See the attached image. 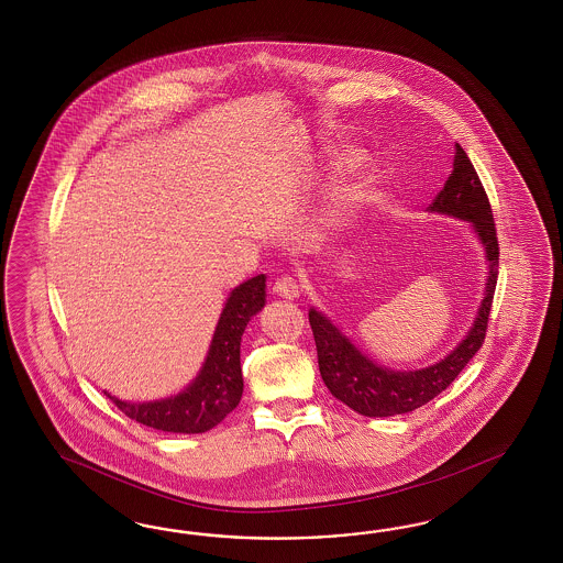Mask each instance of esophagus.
I'll list each match as a JSON object with an SVG mask.
<instances>
[{
    "label": "esophagus",
    "mask_w": 563,
    "mask_h": 563,
    "mask_svg": "<svg viewBox=\"0 0 563 563\" xmlns=\"http://www.w3.org/2000/svg\"><path fill=\"white\" fill-rule=\"evenodd\" d=\"M273 292L276 295V297H280V299L295 301V299H299L301 289H299V285H297V283H295L290 276H285V278H278V280L274 283Z\"/></svg>",
    "instance_id": "34e87169"
}]
</instances>
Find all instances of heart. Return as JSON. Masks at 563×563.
<instances>
[{
    "mask_svg": "<svg viewBox=\"0 0 563 563\" xmlns=\"http://www.w3.org/2000/svg\"><path fill=\"white\" fill-rule=\"evenodd\" d=\"M357 158V154L342 153L339 154L341 163H353ZM384 188V170L375 165L365 167L361 170L355 184H351L349 188L344 189L341 194V210L351 212L358 206L369 205L374 202L375 198L379 196V191Z\"/></svg>",
    "mask_w": 563,
    "mask_h": 563,
    "instance_id": "heart-1",
    "label": "heart"
}]
</instances>
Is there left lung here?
Instances as JSON below:
<instances>
[{
	"mask_svg": "<svg viewBox=\"0 0 563 563\" xmlns=\"http://www.w3.org/2000/svg\"><path fill=\"white\" fill-rule=\"evenodd\" d=\"M429 210L471 222L487 260V283L477 318L466 336L454 346V351L423 369H388L363 355L322 311L313 307L309 309V325L316 339L318 365L328 390L346 407L365 417H393L423 407L459 377L485 342L497 285L499 245L489 198L461 144H456L452 173L443 184L442 191L435 196L433 205H429Z\"/></svg>",
	"mask_w": 563,
	"mask_h": 563,
	"instance_id": "left-lung-1",
	"label": "left lung"
}]
</instances>
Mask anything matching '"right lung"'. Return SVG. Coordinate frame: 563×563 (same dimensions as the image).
Masks as SVG:
<instances>
[{
    "label": "right lung",
    "mask_w": 563,
    "mask_h": 563,
    "mask_svg": "<svg viewBox=\"0 0 563 563\" xmlns=\"http://www.w3.org/2000/svg\"><path fill=\"white\" fill-rule=\"evenodd\" d=\"M266 306V276L257 274L231 290L222 307L200 374L186 390L153 402H128L109 393L113 405L142 426L169 433H205L235 409L243 394L241 336Z\"/></svg>",
    "instance_id": "add662e5"
}]
</instances>
